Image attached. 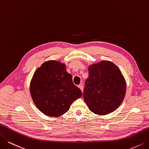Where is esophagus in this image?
Masks as SVG:
<instances>
[{
    "mask_svg": "<svg viewBox=\"0 0 149 149\" xmlns=\"http://www.w3.org/2000/svg\"><path fill=\"white\" fill-rule=\"evenodd\" d=\"M78 87L81 89L82 92L83 91V84H80L78 86Z\"/></svg>",
    "mask_w": 149,
    "mask_h": 149,
    "instance_id": "esophagus-1",
    "label": "esophagus"
}]
</instances>
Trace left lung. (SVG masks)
<instances>
[{
	"instance_id": "left-lung-1",
	"label": "left lung",
	"mask_w": 149,
	"mask_h": 149,
	"mask_svg": "<svg viewBox=\"0 0 149 149\" xmlns=\"http://www.w3.org/2000/svg\"><path fill=\"white\" fill-rule=\"evenodd\" d=\"M88 70L83 97L89 109L100 116L114 111L126 93V82L120 70L108 61L92 64Z\"/></svg>"
}]
</instances>
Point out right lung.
<instances>
[{"instance_id": "obj_1", "label": "right lung", "mask_w": 149, "mask_h": 149, "mask_svg": "<svg viewBox=\"0 0 149 149\" xmlns=\"http://www.w3.org/2000/svg\"><path fill=\"white\" fill-rule=\"evenodd\" d=\"M65 67L61 62L46 61L35 71L31 79L30 93L33 102L46 116H62L74 101L82 97Z\"/></svg>"}]
</instances>
